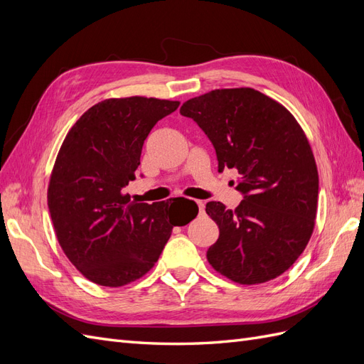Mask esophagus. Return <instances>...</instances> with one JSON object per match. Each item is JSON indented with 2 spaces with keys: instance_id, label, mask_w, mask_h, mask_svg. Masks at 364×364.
<instances>
[{
  "instance_id": "34e87169",
  "label": "esophagus",
  "mask_w": 364,
  "mask_h": 364,
  "mask_svg": "<svg viewBox=\"0 0 364 364\" xmlns=\"http://www.w3.org/2000/svg\"><path fill=\"white\" fill-rule=\"evenodd\" d=\"M196 203H197V206H199V211H200V213H203V211H205V203H203V202H200V200H197Z\"/></svg>"
}]
</instances>
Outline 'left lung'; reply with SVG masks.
<instances>
[{
    "label": "left lung",
    "instance_id": "8db88e82",
    "mask_svg": "<svg viewBox=\"0 0 364 364\" xmlns=\"http://www.w3.org/2000/svg\"><path fill=\"white\" fill-rule=\"evenodd\" d=\"M181 114L211 139L218 171H238L237 190L245 194L234 211L206 203L220 230L208 262L243 285L279 277L301 257L316 225L318 173L301 124L252 87L209 91L186 100Z\"/></svg>",
    "mask_w": 364,
    "mask_h": 364
}]
</instances>
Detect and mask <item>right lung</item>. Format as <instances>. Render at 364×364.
<instances>
[{"mask_svg":"<svg viewBox=\"0 0 364 364\" xmlns=\"http://www.w3.org/2000/svg\"><path fill=\"white\" fill-rule=\"evenodd\" d=\"M179 102L147 97L107 98L75 121L65 136L48 183V209L59 245L86 279L123 287L155 266L174 226L190 223L196 202L130 200L150 130ZM188 203L186 220L181 205Z\"/></svg>","mask_w":364,"mask_h":364,"instance_id":"1","label":"right lung"}]
</instances>
